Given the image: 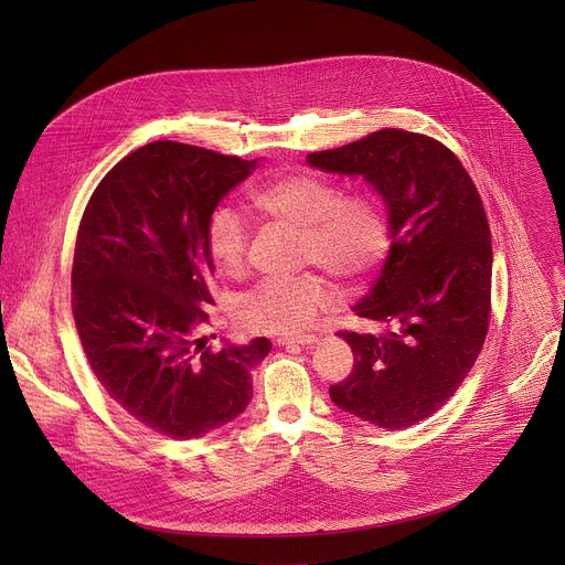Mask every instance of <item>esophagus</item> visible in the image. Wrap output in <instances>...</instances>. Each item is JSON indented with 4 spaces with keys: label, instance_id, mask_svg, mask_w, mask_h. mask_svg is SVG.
Listing matches in <instances>:
<instances>
[{
    "label": "esophagus",
    "instance_id": "34e87169",
    "mask_svg": "<svg viewBox=\"0 0 565 565\" xmlns=\"http://www.w3.org/2000/svg\"><path fill=\"white\" fill-rule=\"evenodd\" d=\"M277 344L279 347H292V344L312 347V344H317V338L315 335H286V338H279Z\"/></svg>",
    "mask_w": 565,
    "mask_h": 565
}]
</instances>
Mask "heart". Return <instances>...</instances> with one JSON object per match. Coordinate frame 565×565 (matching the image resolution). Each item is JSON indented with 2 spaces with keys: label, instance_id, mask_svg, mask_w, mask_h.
Returning <instances> with one entry per match:
<instances>
[{
  "label": "heart",
  "instance_id": "b5f03b06",
  "mask_svg": "<svg viewBox=\"0 0 565 565\" xmlns=\"http://www.w3.org/2000/svg\"><path fill=\"white\" fill-rule=\"evenodd\" d=\"M248 207L273 223L301 234L303 264H317L342 281L366 277L388 248V223L369 194H347L327 179L292 174L268 181L248 194ZM205 248L212 268L223 277L246 270V223L230 207L210 216ZM331 301V288L317 275L268 279L238 306V317L255 333L288 335L310 327Z\"/></svg>",
  "mask_w": 565,
  "mask_h": 565
}]
</instances>
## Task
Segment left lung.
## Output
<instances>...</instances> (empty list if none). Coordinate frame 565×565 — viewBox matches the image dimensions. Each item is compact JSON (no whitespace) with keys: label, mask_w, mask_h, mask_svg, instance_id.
I'll list each match as a JSON object with an SVG mask.
<instances>
[{"label":"left lung","mask_w":565,"mask_h":565,"mask_svg":"<svg viewBox=\"0 0 565 565\" xmlns=\"http://www.w3.org/2000/svg\"><path fill=\"white\" fill-rule=\"evenodd\" d=\"M312 170L362 179L384 203L388 255L353 312L382 335L340 333L351 375L333 405L382 429L436 414L471 371L488 335L492 236L478 190L438 140L382 129L306 156Z\"/></svg>","instance_id":"obj_1"}]
</instances>
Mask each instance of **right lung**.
Returning <instances> with one entry per match:
<instances>
[{"mask_svg":"<svg viewBox=\"0 0 565 565\" xmlns=\"http://www.w3.org/2000/svg\"><path fill=\"white\" fill-rule=\"evenodd\" d=\"M259 158L156 140L100 181L79 221L71 303L79 342L111 399L174 440L201 438L246 412L266 338L210 351L214 268L205 232L221 199Z\"/></svg>","mask_w":565,"mask_h":565,"instance_id":"add662e5","label":"right lung"}]
</instances>
